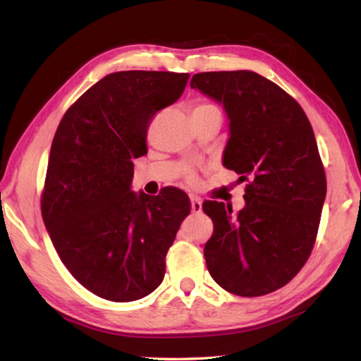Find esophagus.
I'll return each instance as SVG.
<instances>
[{
	"mask_svg": "<svg viewBox=\"0 0 361 361\" xmlns=\"http://www.w3.org/2000/svg\"><path fill=\"white\" fill-rule=\"evenodd\" d=\"M201 210H202V201L200 200V197L191 196V212L201 213Z\"/></svg>",
	"mask_w": 361,
	"mask_h": 361,
	"instance_id": "1",
	"label": "esophagus"
}]
</instances>
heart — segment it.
<instances>
[{"label": "heart", "instance_id": "heart-1", "mask_svg": "<svg viewBox=\"0 0 361 361\" xmlns=\"http://www.w3.org/2000/svg\"><path fill=\"white\" fill-rule=\"evenodd\" d=\"M195 110H196V112H205V110H218L215 106H213V104H210V102H200V104H196V107L193 109V112H195Z\"/></svg>", "mask_w": 361, "mask_h": 361}]
</instances>
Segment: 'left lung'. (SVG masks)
<instances>
[{
  "instance_id": "1",
  "label": "left lung",
  "mask_w": 361,
  "mask_h": 361,
  "mask_svg": "<svg viewBox=\"0 0 361 361\" xmlns=\"http://www.w3.org/2000/svg\"><path fill=\"white\" fill-rule=\"evenodd\" d=\"M191 88L223 104L229 118L223 165L247 182L237 215L205 201L213 221L207 269L243 298L273 293L304 267L318 233L327 182L312 124L296 99L259 73L209 71Z\"/></svg>"
}]
</instances>
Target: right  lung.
Masks as SVG:
<instances>
[{
    "instance_id": "right-lung-1",
    "label": "right lung",
    "mask_w": 361,
    "mask_h": 361,
    "mask_svg": "<svg viewBox=\"0 0 361 361\" xmlns=\"http://www.w3.org/2000/svg\"><path fill=\"white\" fill-rule=\"evenodd\" d=\"M188 73L118 71L73 104L51 145L42 216L71 276L114 302L148 296L164 281L165 257L190 213L178 188L130 190L134 159L159 110L180 98Z\"/></svg>"
}]
</instances>
